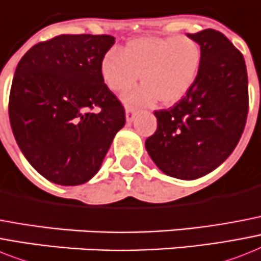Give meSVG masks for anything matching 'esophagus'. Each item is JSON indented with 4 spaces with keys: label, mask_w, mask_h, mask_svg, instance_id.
Returning a JSON list of instances; mask_svg holds the SVG:
<instances>
[{
    "label": "esophagus",
    "mask_w": 261,
    "mask_h": 261,
    "mask_svg": "<svg viewBox=\"0 0 261 261\" xmlns=\"http://www.w3.org/2000/svg\"><path fill=\"white\" fill-rule=\"evenodd\" d=\"M135 115H137V110L130 109V107H127V109H126V120H127V122H128V123L134 120Z\"/></svg>",
    "instance_id": "esophagus-1"
}]
</instances>
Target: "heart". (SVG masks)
Listing matches in <instances>:
<instances>
[{"mask_svg":"<svg viewBox=\"0 0 261 261\" xmlns=\"http://www.w3.org/2000/svg\"><path fill=\"white\" fill-rule=\"evenodd\" d=\"M201 67V48L185 35L138 37L101 60L100 73L112 92L123 94L139 79L143 86L123 97L127 106L150 105L156 99L171 105L185 96Z\"/></svg>","mask_w":261,"mask_h":261,"instance_id":"b5f03b06","label":"heart"}]
</instances>
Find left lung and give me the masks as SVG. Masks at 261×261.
Segmentation results:
<instances>
[{
  "instance_id": "obj_1",
  "label": "left lung",
  "mask_w": 261,
  "mask_h": 261,
  "mask_svg": "<svg viewBox=\"0 0 261 261\" xmlns=\"http://www.w3.org/2000/svg\"><path fill=\"white\" fill-rule=\"evenodd\" d=\"M201 48V67L189 92L169 110L154 112L156 131L146 150L165 174L196 179L232 154L248 114L244 57L215 29L188 33Z\"/></svg>"
}]
</instances>
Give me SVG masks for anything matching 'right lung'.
<instances>
[{
	"label": "right lung",
	"instance_id": "right-lung-1",
	"mask_svg": "<svg viewBox=\"0 0 261 261\" xmlns=\"http://www.w3.org/2000/svg\"><path fill=\"white\" fill-rule=\"evenodd\" d=\"M114 44L109 35H60L32 46L17 65L10 126L28 162L57 185L92 178L126 123L100 73Z\"/></svg>",
	"mask_w": 261,
	"mask_h": 261
}]
</instances>
